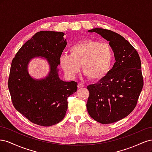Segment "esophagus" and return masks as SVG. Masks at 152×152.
<instances>
[{
	"label": "esophagus",
	"instance_id": "esophagus-1",
	"mask_svg": "<svg viewBox=\"0 0 152 152\" xmlns=\"http://www.w3.org/2000/svg\"><path fill=\"white\" fill-rule=\"evenodd\" d=\"M77 87H78V88H79V89L83 88V87H84V85H83V84H81V83H79V84H78V85H77Z\"/></svg>",
	"mask_w": 152,
	"mask_h": 152
}]
</instances>
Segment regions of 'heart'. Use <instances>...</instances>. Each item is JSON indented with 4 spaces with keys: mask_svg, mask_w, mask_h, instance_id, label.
<instances>
[{
    "mask_svg": "<svg viewBox=\"0 0 152 152\" xmlns=\"http://www.w3.org/2000/svg\"><path fill=\"white\" fill-rule=\"evenodd\" d=\"M68 54L59 57L64 73L73 79L80 72V65L84 74L92 80L103 79L109 72L113 58V49L109 44L86 39L72 45Z\"/></svg>",
    "mask_w": 152,
    "mask_h": 152,
    "instance_id": "heart-1",
    "label": "heart"
}]
</instances>
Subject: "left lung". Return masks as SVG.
I'll use <instances>...</instances> for the list:
<instances>
[{
  "instance_id": "obj_1",
  "label": "left lung",
  "mask_w": 152,
  "mask_h": 152,
  "mask_svg": "<svg viewBox=\"0 0 152 152\" xmlns=\"http://www.w3.org/2000/svg\"><path fill=\"white\" fill-rule=\"evenodd\" d=\"M88 32L108 41L116 61L98 83L87 86V112L101 124L115 122L129 115L136 106L143 87L140 58L132 45L115 32L100 28Z\"/></svg>"
}]
</instances>
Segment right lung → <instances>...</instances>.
Instances as JSON below:
<instances>
[{
  "label": "right lung",
  "mask_w": 152,
  "mask_h": 152,
  "mask_svg": "<svg viewBox=\"0 0 152 152\" xmlns=\"http://www.w3.org/2000/svg\"><path fill=\"white\" fill-rule=\"evenodd\" d=\"M65 34L40 31L26 42L12 61L8 88L14 107L30 121L41 126H53L65 117L68 98L77 91V83L59 77V57L66 45ZM43 57L50 66L47 76L32 77L28 67L31 59Z\"/></svg>",
  "instance_id": "1"
}]
</instances>
